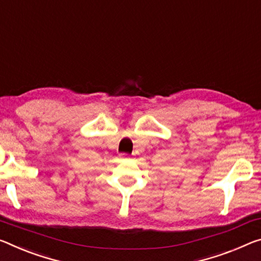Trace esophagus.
I'll return each instance as SVG.
<instances>
[{"mask_svg": "<svg viewBox=\"0 0 261 261\" xmlns=\"http://www.w3.org/2000/svg\"><path fill=\"white\" fill-rule=\"evenodd\" d=\"M121 158H123V159H127V158H129V155L125 154V153H122V154H121Z\"/></svg>", "mask_w": 261, "mask_h": 261, "instance_id": "34e87169", "label": "esophagus"}]
</instances>
